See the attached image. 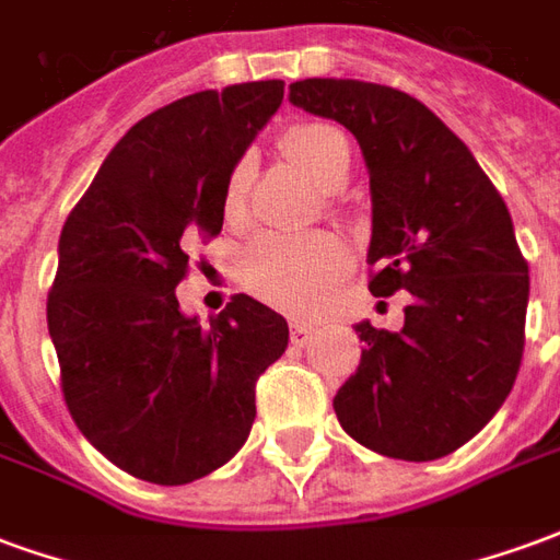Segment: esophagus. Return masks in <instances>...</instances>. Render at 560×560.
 <instances>
[{
	"instance_id": "1",
	"label": "esophagus",
	"mask_w": 560,
	"mask_h": 560,
	"mask_svg": "<svg viewBox=\"0 0 560 560\" xmlns=\"http://www.w3.org/2000/svg\"><path fill=\"white\" fill-rule=\"evenodd\" d=\"M312 332H315V329L308 327V324H291V341H293V345H305V341L312 339Z\"/></svg>"
}]
</instances>
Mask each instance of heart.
I'll return each mask as SVG.
<instances>
[{"instance_id":"1","label":"heart","mask_w":560,"mask_h":560,"mask_svg":"<svg viewBox=\"0 0 560 560\" xmlns=\"http://www.w3.org/2000/svg\"><path fill=\"white\" fill-rule=\"evenodd\" d=\"M281 147L320 185H339L351 167V143L329 122H300L284 131ZM248 195V159L233 164L224 185V219L240 221ZM351 267V252L336 233H267L243 255V281L264 303L291 315H312L327 291Z\"/></svg>"}]
</instances>
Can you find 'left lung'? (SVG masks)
<instances>
[{"instance_id":"obj_1","label":"left lung","mask_w":560,"mask_h":560,"mask_svg":"<svg viewBox=\"0 0 560 560\" xmlns=\"http://www.w3.org/2000/svg\"><path fill=\"white\" fill-rule=\"evenodd\" d=\"M291 102L357 138L372 185L369 291L411 293L399 332L357 324L365 351L336 417L381 456H446L504 405L525 351L528 260L504 197L408 92L312 78L291 83Z\"/></svg>"}]
</instances>
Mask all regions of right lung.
Returning <instances> with one entry per match:
<instances>
[{"label": "right lung", "instance_id": "right-lung-1", "mask_svg": "<svg viewBox=\"0 0 560 560\" xmlns=\"http://www.w3.org/2000/svg\"><path fill=\"white\" fill-rule=\"evenodd\" d=\"M284 98L281 80L185 95L131 126L66 219L47 329L68 413L131 477L200 480L245 444L288 320L245 293L200 327L176 284L219 236L224 185Z\"/></svg>", "mask_w": 560, "mask_h": 560}]
</instances>
